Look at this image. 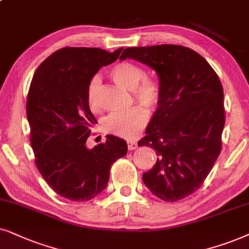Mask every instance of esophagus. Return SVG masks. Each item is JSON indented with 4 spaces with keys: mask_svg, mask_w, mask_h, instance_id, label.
I'll use <instances>...</instances> for the list:
<instances>
[{
    "mask_svg": "<svg viewBox=\"0 0 249 249\" xmlns=\"http://www.w3.org/2000/svg\"><path fill=\"white\" fill-rule=\"evenodd\" d=\"M127 147H128V150H134V149L138 148V143L135 141H128Z\"/></svg>",
    "mask_w": 249,
    "mask_h": 249,
    "instance_id": "esophagus-1",
    "label": "esophagus"
}]
</instances>
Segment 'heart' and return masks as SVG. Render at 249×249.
<instances>
[{
    "label": "heart",
    "mask_w": 249,
    "mask_h": 249,
    "mask_svg": "<svg viewBox=\"0 0 249 249\" xmlns=\"http://www.w3.org/2000/svg\"><path fill=\"white\" fill-rule=\"evenodd\" d=\"M111 77L119 86L132 91L133 97L138 102L147 108L157 106L160 98V90L155 81L143 79L144 72L140 67L132 62L123 61L115 65L110 71ZM99 77L92 78L88 89V104L92 111L99 109L98 102ZM148 111L143 107L132 108L126 112H116L109 116L105 121V128L109 133L119 138H137L148 122Z\"/></svg>",
    "instance_id": "b5f03b06"
}]
</instances>
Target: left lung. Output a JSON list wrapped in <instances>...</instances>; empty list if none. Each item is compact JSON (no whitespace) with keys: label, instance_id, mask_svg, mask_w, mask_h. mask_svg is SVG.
Wrapping results in <instances>:
<instances>
[{"label":"left lung","instance_id":"8db88e82","mask_svg":"<svg viewBox=\"0 0 249 249\" xmlns=\"http://www.w3.org/2000/svg\"><path fill=\"white\" fill-rule=\"evenodd\" d=\"M126 58L154 69L160 90L147 135L138 142L157 155L142 180L160 199H183L200 187L221 152L225 117L220 78L199 53L182 45L127 48L119 59Z\"/></svg>","mask_w":249,"mask_h":249}]
</instances>
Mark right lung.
Wrapping results in <instances>:
<instances>
[{"label": "right lung", "instance_id": "right-lung-1", "mask_svg": "<svg viewBox=\"0 0 249 249\" xmlns=\"http://www.w3.org/2000/svg\"><path fill=\"white\" fill-rule=\"evenodd\" d=\"M122 50L60 49L33 76L26 111L35 163L50 187L67 199L98 196L107 187L112 163L127 152L126 141L110 134L105 143L86 147L90 128L97 124L88 104L89 84Z\"/></svg>", "mask_w": 249, "mask_h": 249}]
</instances>
